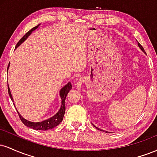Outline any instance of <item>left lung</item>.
Segmentation results:
<instances>
[{
  "mask_svg": "<svg viewBox=\"0 0 157 157\" xmlns=\"http://www.w3.org/2000/svg\"><path fill=\"white\" fill-rule=\"evenodd\" d=\"M138 46H139V47H140V48H141V50H142V51H143L144 52H145V50H144L143 47H142V46H141V44H140V43H139V42H138ZM96 128H97V127H96ZM98 129H99V128H98ZM105 132L107 133V131H105Z\"/></svg>",
  "mask_w": 157,
  "mask_h": 157,
  "instance_id": "obj_1",
  "label": "left lung"
}]
</instances>
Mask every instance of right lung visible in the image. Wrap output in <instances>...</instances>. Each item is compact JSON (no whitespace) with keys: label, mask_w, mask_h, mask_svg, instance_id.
<instances>
[{"label":"right lung","mask_w":157,"mask_h":157,"mask_svg":"<svg viewBox=\"0 0 157 157\" xmlns=\"http://www.w3.org/2000/svg\"><path fill=\"white\" fill-rule=\"evenodd\" d=\"M38 26H39V25H37V26H35L34 28H32L31 30H29V31L27 32V33L25 34V35L23 36L22 38L20 40L19 42L17 43V45H16L15 48L17 47H18L20 45L22 44L23 41H24L25 40H26L27 37H28L30 35V34H31L32 32L34 31V30H35L38 27ZM9 67H10V63H9V65H8L7 71H8ZM71 89V82H68V83L66 84V86H64V87H63L62 89H61L60 91V96L61 97V100H62V101H61V107H60V110H59L58 112L56 113L55 115H54L53 117H52L51 118L48 119V120H44V121H42V122H30V121H28L27 120H25V119L23 118L21 114H20L18 111H17V113H18L20 119H21V120L22 121V122L23 124H24L25 125L27 126V127L35 129V130L46 131V130H49V129H52V128H53L56 127V126H57V125H59V124H60V122H62L63 119L65 111H66L65 100H66V96H67L68 93L69 92V91ZM8 92H9V94H10V97L11 100H12V101L14 102L13 98H12V94H11L10 87H9V85H8ZM14 105H15V104H14ZM16 110H17V109H16Z\"/></svg>","instance_id":"obj_1"}]
</instances>
